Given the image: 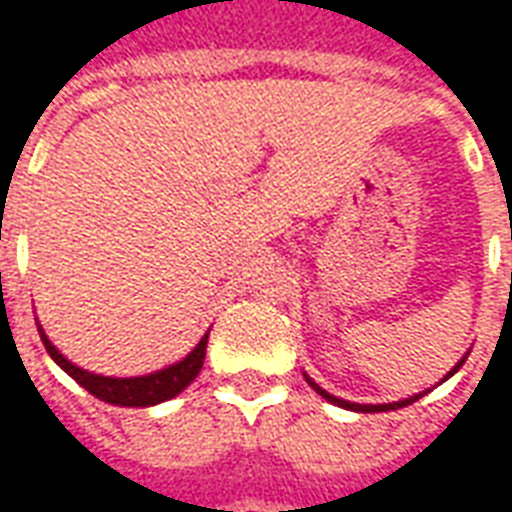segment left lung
Returning <instances> with one entry per match:
<instances>
[{"label": "left lung", "instance_id": "left-lung-1", "mask_svg": "<svg viewBox=\"0 0 512 512\" xmlns=\"http://www.w3.org/2000/svg\"><path fill=\"white\" fill-rule=\"evenodd\" d=\"M463 361H466V355L460 358L458 364L452 366V372H447V378H452V375L458 372L460 366H463ZM447 378H444V380H447ZM306 380H308V386H311V389L317 391L320 397H325V400L333 402V405H339V408H347V411H358V413L397 411V408H405V405H411V402H416V400H419V397H424V394H427V391H422V394H413V397H408V400H400V402H383V405H361V402H347V400H339V397H333V394H328V391H325V389H320V386H317L314 380L308 378V375H306ZM444 380H441V383H444Z\"/></svg>", "mask_w": 512, "mask_h": 512}]
</instances>
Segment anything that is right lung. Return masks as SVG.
Wrapping results in <instances>:
<instances>
[{
	"label": "right lung",
	"instance_id": "obj_1",
	"mask_svg": "<svg viewBox=\"0 0 512 512\" xmlns=\"http://www.w3.org/2000/svg\"><path fill=\"white\" fill-rule=\"evenodd\" d=\"M38 331H41L43 347L54 358V364L65 369L93 397L110 402V405H121V408H148V405H157V402L173 400L176 394H181V391L190 386L192 380L198 378V372H201L206 358V342H209V333H206L187 358H181L176 364L159 369V372H151V375H140V378H104V375H93L88 369H79L76 364H71L49 342V336L43 333L41 325H38Z\"/></svg>",
	"mask_w": 512,
	"mask_h": 512
}]
</instances>
